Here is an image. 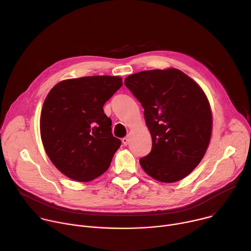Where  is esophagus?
Wrapping results in <instances>:
<instances>
[{"mask_svg": "<svg viewBox=\"0 0 251 251\" xmlns=\"http://www.w3.org/2000/svg\"><path fill=\"white\" fill-rule=\"evenodd\" d=\"M122 142H123V144H124L125 146H127L128 143H129V137H124V138L122 139Z\"/></svg>", "mask_w": 251, "mask_h": 251, "instance_id": "34e87169", "label": "esophagus"}]
</instances>
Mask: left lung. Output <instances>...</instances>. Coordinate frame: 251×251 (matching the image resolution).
Listing matches in <instances>:
<instances>
[{"label":"left lung","mask_w":251,"mask_h":251,"mask_svg":"<svg viewBox=\"0 0 251 251\" xmlns=\"http://www.w3.org/2000/svg\"><path fill=\"white\" fill-rule=\"evenodd\" d=\"M124 83L144 108L152 137L150 154L140 159L142 169L162 183L183 180L209 145L212 112L204 91L173 67L140 71Z\"/></svg>","instance_id":"8db88e82"}]
</instances>
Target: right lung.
<instances>
[{"mask_svg": "<svg viewBox=\"0 0 251 251\" xmlns=\"http://www.w3.org/2000/svg\"><path fill=\"white\" fill-rule=\"evenodd\" d=\"M120 76L65 79L49 92L42 109L41 138L50 160L63 175L89 182L108 170L121 141L103 111L122 86Z\"/></svg>", "mask_w": 251, "mask_h": 251, "instance_id": "right-lung-1", "label": "right lung"}]
</instances>
